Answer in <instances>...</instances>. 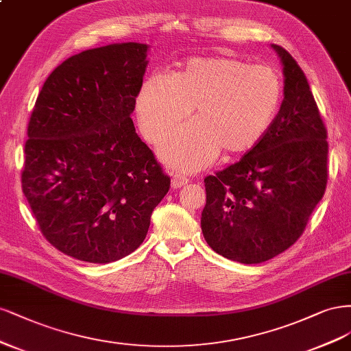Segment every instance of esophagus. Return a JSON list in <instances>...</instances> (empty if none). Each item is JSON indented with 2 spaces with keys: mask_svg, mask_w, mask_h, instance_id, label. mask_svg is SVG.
<instances>
[{
  "mask_svg": "<svg viewBox=\"0 0 351 351\" xmlns=\"http://www.w3.org/2000/svg\"><path fill=\"white\" fill-rule=\"evenodd\" d=\"M189 182V179L182 173H173L172 175V188H180Z\"/></svg>",
  "mask_w": 351,
  "mask_h": 351,
  "instance_id": "34e87169",
  "label": "esophagus"
}]
</instances>
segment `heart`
I'll list each match as a JSON object with an SVG mask.
<instances>
[{
    "label": "heart",
    "mask_w": 351,
    "mask_h": 351,
    "mask_svg": "<svg viewBox=\"0 0 351 351\" xmlns=\"http://www.w3.org/2000/svg\"><path fill=\"white\" fill-rule=\"evenodd\" d=\"M282 97L280 74L268 65L237 58H192L175 75L153 73L144 80L135 110L150 143L184 121L160 145L162 159L182 171L210 165L220 149L237 154L254 149L267 134Z\"/></svg>",
    "instance_id": "heart-1"
}]
</instances>
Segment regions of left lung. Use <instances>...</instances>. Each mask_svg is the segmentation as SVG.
I'll use <instances>...</instances> for the list:
<instances>
[{
	"label": "left lung",
	"instance_id": "left-lung-1",
	"mask_svg": "<svg viewBox=\"0 0 351 351\" xmlns=\"http://www.w3.org/2000/svg\"><path fill=\"white\" fill-rule=\"evenodd\" d=\"M271 47L285 74L278 114L239 162L204 179V239L242 264L268 261L295 243L328 180L326 128L306 75L285 48Z\"/></svg>",
	"mask_w": 351,
	"mask_h": 351
}]
</instances>
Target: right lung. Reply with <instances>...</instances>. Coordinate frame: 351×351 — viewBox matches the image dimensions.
<instances>
[{
    "mask_svg": "<svg viewBox=\"0 0 351 351\" xmlns=\"http://www.w3.org/2000/svg\"><path fill=\"white\" fill-rule=\"evenodd\" d=\"M147 49L128 42L70 56L30 115L21 189L45 239L78 261L134 252L171 188L131 119Z\"/></svg>",
    "mask_w": 351,
    "mask_h": 351,
    "instance_id": "obj_1",
    "label": "right lung"
}]
</instances>
